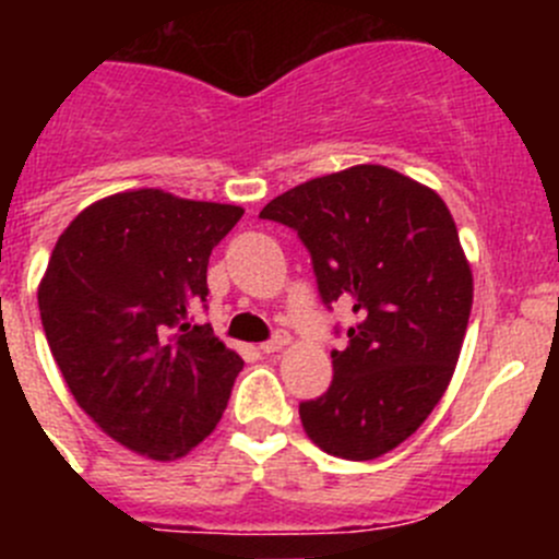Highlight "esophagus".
I'll use <instances>...</instances> for the list:
<instances>
[{
    "instance_id": "obj_1",
    "label": "esophagus",
    "mask_w": 559,
    "mask_h": 559,
    "mask_svg": "<svg viewBox=\"0 0 559 559\" xmlns=\"http://www.w3.org/2000/svg\"><path fill=\"white\" fill-rule=\"evenodd\" d=\"M289 346V335H286V332H278V335L273 337V341H267V343H262V354H275V352H281V348H286Z\"/></svg>"
}]
</instances>
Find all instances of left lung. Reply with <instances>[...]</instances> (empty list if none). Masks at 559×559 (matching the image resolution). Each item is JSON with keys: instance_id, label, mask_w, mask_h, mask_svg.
Listing matches in <instances>:
<instances>
[{"instance_id": "left-lung-1", "label": "left lung", "mask_w": 559, "mask_h": 559, "mask_svg": "<svg viewBox=\"0 0 559 559\" xmlns=\"http://www.w3.org/2000/svg\"><path fill=\"white\" fill-rule=\"evenodd\" d=\"M297 229L324 306L357 313L332 352V384L300 403L321 452L376 460L414 436L452 381L473 306V273L447 202L381 165L321 175L259 213Z\"/></svg>"}]
</instances>
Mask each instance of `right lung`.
<instances>
[{
    "instance_id": "right-lung-1",
    "label": "right lung",
    "mask_w": 559,
    "mask_h": 559,
    "mask_svg": "<svg viewBox=\"0 0 559 559\" xmlns=\"http://www.w3.org/2000/svg\"><path fill=\"white\" fill-rule=\"evenodd\" d=\"M240 205L132 189L83 207L37 289L50 354L75 403L121 447L178 460L216 430L243 359L191 324L207 259Z\"/></svg>"
}]
</instances>
